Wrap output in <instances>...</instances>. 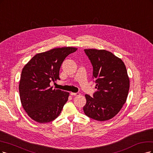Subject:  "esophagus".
Returning a JSON list of instances; mask_svg holds the SVG:
<instances>
[{
	"label": "esophagus",
	"mask_w": 153,
	"mask_h": 153,
	"mask_svg": "<svg viewBox=\"0 0 153 153\" xmlns=\"http://www.w3.org/2000/svg\"><path fill=\"white\" fill-rule=\"evenodd\" d=\"M71 95L72 96H78L81 94H80V93H79V92H77V93H72H72H71Z\"/></svg>",
	"instance_id": "1"
}]
</instances>
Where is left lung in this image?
Here are the masks:
<instances>
[{
	"instance_id": "obj_1",
	"label": "left lung",
	"mask_w": 153,
	"mask_h": 153,
	"mask_svg": "<svg viewBox=\"0 0 153 153\" xmlns=\"http://www.w3.org/2000/svg\"><path fill=\"white\" fill-rule=\"evenodd\" d=\"M93 66V79L97 91L93 97L85 95V114L104 121L114 117L126 102L130 80L125 63L111 52L95 49L84 50Z\"/></svg>"
}]
</instances>
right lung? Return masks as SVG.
Wrapping results in <instances>:
<instances>
[{
    "mask_svg": "<svg viewBox=\"0 0 153 153\" xmlns=\"http://www.w3.org/2000/svg\"><path fill=\"white\" fill-rule=\"evenodd\" d=\"M77 48H55L34 56L23 67L19 85L20 100L29 117L39 123L51 122L60 115L69 93L53 90L51 81L60 80L62 63Z\"/></svg>",
    "mask_w": 153,
    "mask_h": 153,
    "instance_id": "add662e5",
    "label": "right lung"
}]
</instances>
